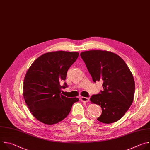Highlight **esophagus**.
I'll return each instance as SVG.
<instances>
[{
	"mask_svg": "<svg viewBox=\"0 0 150 150\" xmlns=\"http://www.w3.org/2000/svg\"><path fill=\"white\" fill-rule=\"evenodd\" d=\"M81 100L82 102H85V103H87L90 100V98L88 97H81Z\"/></svg>",
	"mask_w": 150,
	"mask_h": 150,
	"instance_id": "esophagus-1",
	"label": "esophagus"
}]
</instances>
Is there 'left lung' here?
I'll return each instance as SVG.
<instances>
[{"label":"left lung","mask_w":150,"mask_h":150,"mask_svg":"<svg viewBox=\"0 0 150 150\" xmlns=\"http://www.w3.org/2000/svg\"><path fill=\"white\" fill-rule=\"evenodd\" d=\"M80 55L93 81H103V90L90 98L91 103L102 109L97 120L107 124L119 120L134 100L135 81L129 68L119 56L111 52L89 50Z\"/></svg>","instance_id":"obj_1"}]
</instances>
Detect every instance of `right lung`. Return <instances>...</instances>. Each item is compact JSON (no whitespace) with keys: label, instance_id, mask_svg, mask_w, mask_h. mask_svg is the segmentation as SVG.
<instances>
[{"label":"right lung","instance_id":"add662e5","mask_svg":"<svg viewBox=\"0 0 150 150\" xmlns=\"http://www.w3.org/2000/svg\"><path fill=\"white\" fill-rule=\"evenodd\" d=\"M78 52H51L35 59L28 69L24 81L23 96L33 116L42 123L51 125L65 119L76 97L61 94L67 87L65 81L69 68L76 61Z\"/></svg>","mask_w":150,"mask_h":150}]
</instances>
